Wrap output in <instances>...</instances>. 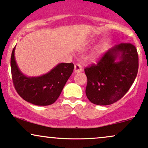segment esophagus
I'll return each instance as SVG.
<instances>
[{
  "label": "esophagus",
  "instance_id": "esophagus-1",
  "mask_svg": "<svg viewBox=\"0 0 148 148\" xmlns=\"http://www.w3.org/2000/svg\"><path fill=\"white\" fill-rule=\"evenodd\" d=\"M82 71H83V69H82V67L81 66L80 64H75V65L74 71H75V73H80Z\"/></svg>",
  "mask_w": 148,
  "mask_h": 148
}]
</instances>
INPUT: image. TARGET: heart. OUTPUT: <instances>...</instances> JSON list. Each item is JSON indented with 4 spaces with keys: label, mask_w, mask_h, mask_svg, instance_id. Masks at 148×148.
<instances>
[{
    "label": "heart",
    "mask_w": 148,
    "mask_h": 148,
    "mask_svg": "<svg viewBox=\"0 0 148 148\" xmlns=\"http://www.w3.org/2000/svg\"><path fill=\"white\" fill-rule=\"evenodd\" d=\"M107 47H108V45L105 42L100 43V45L97 46L90 55V59L91 60H96L101 57L107 50Z\"/></svg>",
    "instance_id": "1"
}]
</instances>
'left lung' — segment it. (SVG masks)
<instances>
[{
  "label": "left lung",
  "instance_id": "8db88e82",
  "mask_svg": "<svg viewBox=\"0 0 148 148\" xmlns=\"http://www.w3.org/2000/svg\"><path fill=\"white\" fill-rule=\"evenodd\" d=\"M138 69L136 47L132 43L116 45L97 65L84 69L87 77L86 97L97 105H109L117 102L131 87Z\"/></svg>",
  "mask_w": 148,
  "mask_h": 148
}]
</instances>
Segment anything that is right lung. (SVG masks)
<instances>
[{"mask_svg": "<svg viewBox=\"0 0 148 148\" xmlns=\"http://www.w3.org/2000/svg\"><path fill=\"white\" fill-rule=\"evenodd\" d=\"M15 47L11 56L12 80L17 93L25 101L38 106L53 104L74 69L73 63H60L49 72L37 77H28L21 71L14 56Z\"/></svg>", "mask_w": 148, "mask_h": 148, "instance_id": "obj_1", "label": "right lung"}]
</instances>
